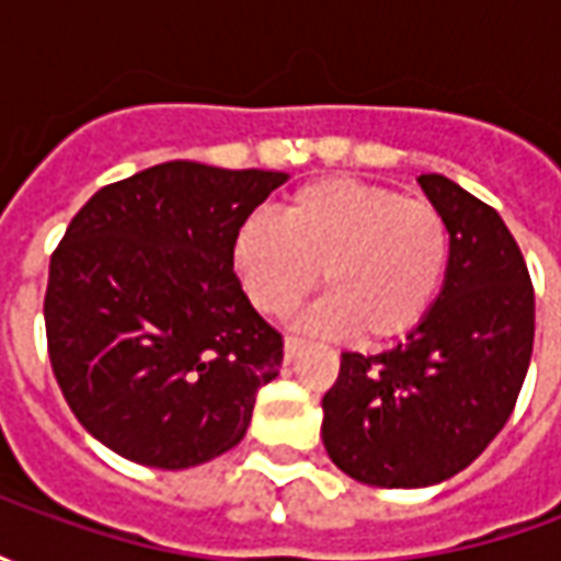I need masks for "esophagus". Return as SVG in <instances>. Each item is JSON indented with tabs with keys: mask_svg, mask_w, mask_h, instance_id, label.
Listing matches in <instances>:
<instances>
[{
	"mask_svg": "<svg viewBox=\"0 0 561 561\" xmlns=\"http://www.w3.org/2000/svg\"><path fill=\"white\" fill-rule=\"evenodd\" d=\"M300 348H304V340H300V336H285V360H294Z\"/></svg>",
	"mask_w": 561,
	"mask_h": 561,
	"instance_id": "esophagus-1",
	"label": "esophagus"
}]
</instances>
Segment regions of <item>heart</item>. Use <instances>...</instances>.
Listing matches in <instances>:
<instances>
[{
	"instance_id": "1",
	"label": "heart",
	"mask_w": 561,
	"mask_h": 561,
	"mask_svg": "<svg viewBox=\"0 0 561 561\" xmlns=\"http://www.w3.org/2000/svg\"><path fill=\"white\" fill-rule=\"evenodd\" d=\"M450 228L426 197L390 185L324 176L300 185L279 221L245 216L231 237V267L249 304L288 316L318 285L328 297L309 324L354 330L366 345L409 336L430 316L450 267Z\"/></svg>"
}]
</instances>
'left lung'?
Here are the masks:
<instances>
[{
    "instance_id": "8db88e82",
    "label": "left lung",
    "mask_w": 561,
    "mask_h": 561,
    "mask_svg": "<svg viewBox=\"0 0 561 561\" xmlns=\"http://www.w3.org/2000/svg\"><path fill=\"white\" fill-rule=\"evenodd\" d=\"M417 183L450 228L430 316L381 354L345 352L321 438L348 478L412 490L481 457L517 405L535 342V291L502 216L442 173Z\"/></svg>"
}]
</instances>
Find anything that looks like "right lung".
<instances>
[{
	"label": "right lung",
	"instance_id": "right-lung-1",
	"mask_svg": "<svg viewBox=\"0 0 561 561\" xmlns=\"http://www.w3.org/2000/svg\"><path fill=\"white\" fill-rule=\"evenodd\" d=\"M285 180L164 161L71 219L50 257L47 352L68 409L114 454L176 471L243 442L282 333L243 294L231 237Z\"/></svg>",
	"mask_w": 561,
	"mask_h": 561
}]
</instances>
